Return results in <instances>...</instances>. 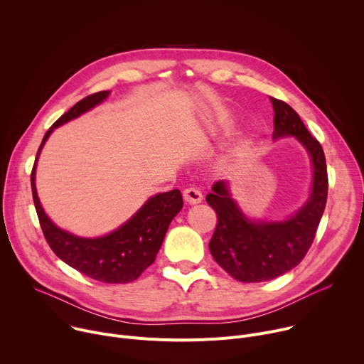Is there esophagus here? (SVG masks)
I'll use <instances>...</instances> for the list:
<instances>
[{
    "label": "esophagus",
    "instance_id": "34e87169",
    "mask_svg": "<svg viewBox=\"0 0 364 364\" xmlns=\"http://www.w3.org/2000/svg\"><path fill=\"white\" fill-rule=\"evenodd\" d=\"M183 197L184 200L188 203V204H197L203 200V194L200 190L197 188H193V187H188L183 191Z\"/></svg>",
    "mask_w": 364,
    "mask_h": 364
}]
</instances>
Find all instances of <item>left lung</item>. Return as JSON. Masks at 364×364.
I'll list each match as a JSON object with an SVG mask.
<instances>
[{
  "label": "left lung",
  "mask_w": 364,
  "mask_h": 364,
  "mask_svg": "<svg viewBox=\"0 0 364 364\" xmlns=\"http://www.w3.org/2000/svg\"><path fill=\"white\" fill-rule=\"evenodd\" d=\"M274 107V138L295 136L313 161L311 196L292 218L282 222L249 220L232 198L228 183L213 184L205 201L218 215L209 242L215 261L236 281H269L295 268L306 255L323 218L328 176L321 144L308 132L298 114L284 100L271 97Z\"/></svg>",
  "instance_id": "left-lung-1"
}]
</instances>
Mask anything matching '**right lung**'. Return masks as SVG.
Wrapping results in <instances>:
<instances>
[{"label":"right lung","instance_id":"obj_1","mask_svg":"<svg viewBox=\"0 0 364 364\" xmlns=\"http://www.w3.org/2000/svg\"><path fill=\"white\" fill-rule=\"evenodd\" d=\"M108 95L109 90H102L83 97L50 127L37 151L31 171V191L43 235L58 257L95 281L128 284L135 281L155 261L171 220L183 207L180 190L152 196L121 228L107 236L87 239L59 229L47 218L34 183L38 154L53 129L99 105Z\"/></svg>","mask_w":364,"mask_h":364}]
</instances>
